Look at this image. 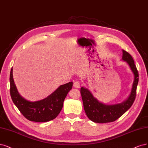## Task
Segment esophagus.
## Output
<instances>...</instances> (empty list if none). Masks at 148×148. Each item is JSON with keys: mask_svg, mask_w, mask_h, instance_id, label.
<instances>
[{"mask_svg": "<svg viewBox=\"0 0 148 148\" xmlns=\"http://www.w3.org/2000/svg\"><path fill=\"white\" fill-rule=\"evenodd\" d=\"M73 86L74 88H80V83L79 81H75L74 83H73Z\"/></svg>", "mask_w": 148, "mask_h": 148, "instance_id": "obj_1", "label": "esophagus"}]
</instances>
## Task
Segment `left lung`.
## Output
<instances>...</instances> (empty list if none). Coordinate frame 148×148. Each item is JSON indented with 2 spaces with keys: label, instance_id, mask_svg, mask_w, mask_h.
I'll list each match as a JSON object with an SVG mask.
<instances>
[{
  "label": "left lung",
  "instance_id": "left-lung-1",
  "mask_svg": "<svg viewBox=\"0 0 148 148\" xmlns=\"http://www.w3.org/2000/svg\"><path fill=\"white\" fill-rule=\"evenodd\" d=\"M123 60L126 61L134 74V81L130 96L122 103L107 105L100 103L95 99L90 92L83 87L81 88L84 109L86 114L92 121L97 123H111L119 119L133 105L136 95V88L138 83V72L132 56L123 50Z\"/></svg>",
  "mask_w": 148,
  "mask_h": 148
}]
</instances>
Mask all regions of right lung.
Listing matches in <instances>:
<instances>
[{"instance_id": "add662e5", "label": "right lung", "mask_w": 148, "mask_h": 148, "mask_svg": "<svg viewBox=\"0 0 148 148\" xmlns=\"http://www.w3.org/2000/svg\"><path fill=\"white\" fill-rule=\"evenodd\" d=\"M10 95L14 104L27 119L38 123H45L56 118L62 108L66 96L73 86L72 82L61 85L47 98L31 102L18 93L13 78V67L10 71Z\"/></svg>"}]
</instances>
